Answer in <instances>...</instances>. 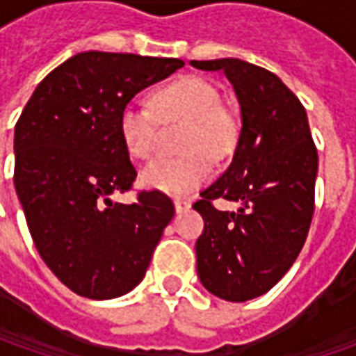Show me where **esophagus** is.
I'll list each match as a JSON object with an SVG mask.
<instances>
[{
  "label": "esophagus",
  "mask_w": 356,
  "mask_h": 356,
  "mask_svg": "<svg viewBox=\"0 0 356 356\" xmlns=\"http://www.w3.org/2000/svg\"><path fill=\"white\" fill-rule=\"evenodd\" d=\"M174 208H176V212L180 213V212H186V210H190L192 208V202L190 200H176L174 202Z\"/></svg>",
  "instance_id": "obj_1"
}]
</instances>
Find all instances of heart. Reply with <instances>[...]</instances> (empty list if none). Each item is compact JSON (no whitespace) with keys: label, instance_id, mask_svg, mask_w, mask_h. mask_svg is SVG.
I'll return each instance as SVG.
<instances>
[{"label":"heart","instance_id":"obj_1","mask_svg":"<svg viewBox=\"0 0 356 356\" xmlns=\"http://www.w3.org/2000/svg\"><path fill=\"white\" fill-rule=\"evenodd\" d=\"M152 113L140 103H127L118 115V132L132 156H150L156 140V118L162 122L184 120L182 150L178 158H152L143 170L140 182L150 190L184 196L210 180V158H222L238 140V117L220 103V92L202 76H180L154 90Z\"/></svg>","mask_w":356,"mask_h":356}]
</instances>
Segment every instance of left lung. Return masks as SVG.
Here are the masks:
<instances>
[{
    "instance_id": "8db88e82",
    "label": "left lung",
    "mask_w": 356,
    "mask_h": 356,
    "mask_svg": "<svg viewBox=\"0 0 356 356\" xmlns=\"http://www.w3.org/2000/svg\"><path fill=\"white\" fill-rule=\"evenodd\" d=\"M224 71L236 90L241 132L227 170L192 208L204 218L196 241L198 277L216 297L243 303L267 293L307 239L319 156L307 113L280 76L241 59L190 61ZM236 201V213L213 208Z\"/></svg>"
}]
</instances>
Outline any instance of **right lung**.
<instances>
[{
    "instance_id": "1",
    "label": "right lung",
    "mask_w": 356,
    "mask_h": 356,
    "mask_svg": "<svg viewBox=\"0 0 356 356\" xmlns=\"http://www.w3.org/2000/svg\"><path fill=\"white\" fill-rule=\"evenodd\" d=\"M184 67L180 59L85 51L51 71L15 124V192L35 248L71 291L115 299L143 281L172 200L140 192L118 132L122 106Z\"/></svg>"
}]
</instances>
